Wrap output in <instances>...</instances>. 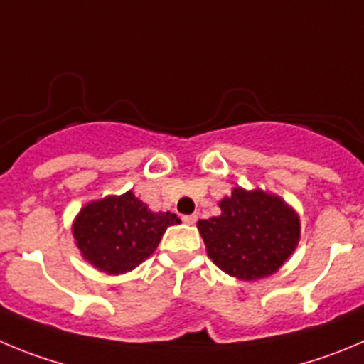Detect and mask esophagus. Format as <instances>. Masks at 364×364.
<instances>
[{"label": "esophagus", "mask_w": 364, "mask_h": 364, "mask_svg": "<svg viewBox=\"0 0 364 364\" xmlns=\"http://www.w3.org/2000/svg\"><path fill=\"white\" fill-rule=\"evenodd\" d=\"M196 220H198V215H196V213H192V215H183V223L186 224H196Z\"/></svg>", "instance_id": "obj_1"}]
</instances>
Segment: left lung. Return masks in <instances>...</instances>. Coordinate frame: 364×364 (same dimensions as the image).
I'll return each instance as SVG.
<instances>
[{"label":"left lung","mask_w":364,"mask_h":364,"mask_svg":"<svg viewBox=\"0 0 364 364\" xmlns=\"http://www.w3.org/2000/svg\"><path fill=\"white\" fill-rule=\"evenodd\" d=\"M220 215L199 220L208 257L239 280L277 273L296 250L300 219L284 199L264 190L233 188L219 203Z\"/></svg>","instance_id":"left-lung-1"}]
</instances>
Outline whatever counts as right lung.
I'll return each instance as SVG.
<instances>
[{"mask_svg":"<svg viewBox=\"0 0 364 364\" xmlns=\"http://www.w3.org/2000/svg\"><path fill=\"white\" fill-rule=\"evenodd\" d=\"M179 223L176 213L151 212L129 190L87 203L75 217L73 237L91 266L107 274H122L149 259L165 230Z\"/></svg>","mask_w":364,"mask_h":364,"instance_id":"1","label":"right lung"}]
</instances>
